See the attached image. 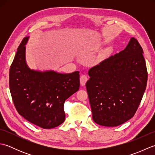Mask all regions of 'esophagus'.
<instances>
[{
  "mask_svg": "<svg viewBox=\"0 0 155 155\" xmlns=\"http://www.w3.org/2000/svg\"><path fill=\"white\" fill-rule=\"evenodd\" d=\"M88 81V77L86 74H82L80 78V82L81 86H84L87 81Z\"/></svg>",
  "mask_w": 155,
  "mask_h": 155,
  "instance_id": "esophagus-1",
  "label": "esophagus"
}]
</instances>
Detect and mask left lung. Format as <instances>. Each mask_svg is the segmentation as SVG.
Masks as SVG:
<instances>
[{"mask_svg": "<svg viewBox=\"0 0 155 155\" xmlns=\"http://www.w3.org/2000/svg\"><path fill=\"white\" fill-rule=\"evenodd\" d=\"M143 53L139 42L131 37L123 51L88 71L86 87L94 123L117 127L135 114L147 83Z\"/></svg>", "mask_w": 155, "mask_h": 155, "instance_id": "obj_1", "label": "left lung"}]
</instances>
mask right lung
<instances>
[{"label":"right lung","instance_id":"obj_1","mask_svg":"<svg viewBox=\"0 0 155 155\" xmlns=\"http://www.w3.org/2000/svg\"><path fill=\"white\" fill-rule=\"evenodd\" d=\"M23 38L9 71V88L19 114L43 128H52L65 119V101L79 89V72L61 74L31 70L25 61Z\"/></svg>","mask_w":155,"mask_h":155}]
</instances>
